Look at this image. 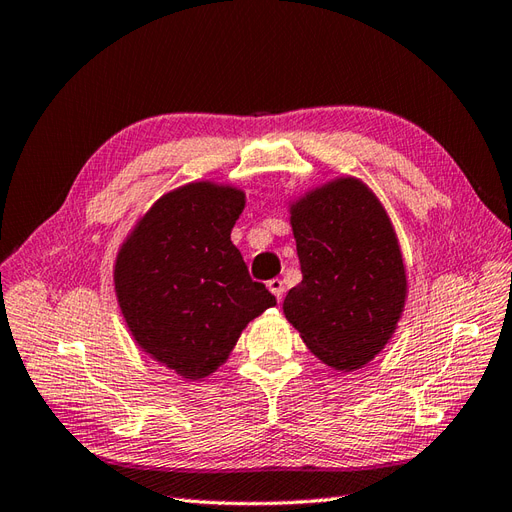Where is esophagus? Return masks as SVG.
<instances>
[{
  "label": "esophagus",
  "instance_id": "esophagus-1",
  "mask_svg": "<svg viewBox=\"0 0 512 512\" xmlns=\"http://www.w3.org/2000/svg\"><path fill=\"white\" fill-rule=\"evenodd\" d=\"M268 290L281 300V298H283V294H285V285H283V281H281V279H272V281H268Z\"/></svg>",
  "mask_w": 512,
  "mask_h": 512
}]
</instances>
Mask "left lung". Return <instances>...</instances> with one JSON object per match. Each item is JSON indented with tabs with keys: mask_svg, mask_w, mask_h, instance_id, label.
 I'll list each match as a JSON object with an SVG mask.
<instances>
[{
	"mask_svg": "<svg viewBox=\"0 0 512 512\" xmlns=\"http://www.w3.org/2000/svg\"><path fill=\"white\" fill-rule=\"evenodd\" d=\"M303 281L283 300L307 348L352 372L389 342L402 316L406 272L389 216L372 190L342 177L292 205Z\"/></svg>",
	"mask_w": 512,
	"mask_h": 512,
	"instance_id": "1",
	"label": "left lung"
}]
</instances>
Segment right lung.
Segmentation results:
<instances>
[{
    "instance_id": "obj_1",
    "label": "right lung",
    "mask_w": 512,
    "mask_h": 512,
    "mask_svg": "<svg viewBox=\"0 0 512 512\" xmlns=\"http://www.w3.org/2000/svg\"><path fill=\"white\" fill-rule=\"evenodd\" d=\"M242 209L238 188L188 183L140 218L116 257V296L136 344L190 381L216 372L244 326L277 305L231 242Z\"/></svg>"
}]
</instances>
